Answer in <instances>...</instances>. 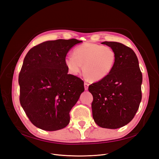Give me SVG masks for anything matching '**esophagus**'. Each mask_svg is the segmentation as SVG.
<instances>
[{
	"label": "esophagus",
	"instance_id": "1",
	"mask_svg": "<svg viewBox=\"0 0 159 159\" xmlns=\"http://www.w3.org/2000/svg\"><path fill=\"white\" fill-rule=\"evenodd\" d=\"M88 87H89V84L88 83H84V88H85V90H88Z\"/></svg>",
	"mask_w": 159,
	"mask_h": 159
}]
</instances>
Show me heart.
Segmentation results:
<instances>
[{
    "instance_id": "b5f03b06",
    "label": "heart",
    "mask_w": 159,
    "mask_h": 159,
    "mask_svg": "<svg viewBox=\"0 0 159 159\" xmlns=\"http://www.w3.org/2000/svg\"><path fill=\"white\" fill-rule=\"evenodd\" d=\"M115 60L116 54L112 48L88 42L76 47L74 56H66L64 62L72 75L80 74L83 66L84 74L91 81H98L111 72Z\"/></svg>"
}]
</instances>
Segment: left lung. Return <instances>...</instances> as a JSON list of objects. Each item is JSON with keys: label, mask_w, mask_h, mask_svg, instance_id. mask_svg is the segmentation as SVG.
I'll return each mask as SVG.
<instances>
[{"label": "left lung", "mask_w": 159, "mask_h": 159, "mask_svg": "<svg viewBox=\"0 0 159 159\" xmlns=\"http://www.w3.org/2000/svg\"><path fill=\"white\" fill-rule=\"evenodd\" d=\"M115 50L116 60L111 72L105 79L89 86L94 121L106 129H118L135 115L141 98L143 75L134 51L121 43L103 42Z\"/></svg>", "instance_id": "obj_1"}]
</instances>
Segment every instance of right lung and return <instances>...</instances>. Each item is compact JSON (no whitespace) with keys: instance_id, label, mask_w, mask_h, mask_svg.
Here are the masks:
<instances>
[{"instance_id":"obj_1","label":"right lung","mask_w":159,"mask_h":159,"mask_svg":"<svg viewBox=\"0 0 159 159\" xmlns=\"http://www.w3.org/2000/svg\"><path fill=\"white\" fill-rule=\"evenodd\" d=\"M76 39L50 40L31 48L18 76L20 102L38 128L54 131L70 123V111L84 91V81L68 74L64 60Z\"/></svg>"}]
</instances>
